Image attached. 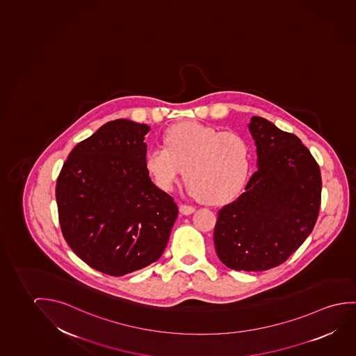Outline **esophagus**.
Wrapping results in <instances>:
<instances>
[{
  "instance_id": "obj_1",
  "label": "esophagus",
  "mask_w": 356,
  "mask_h": 356,
  "mask_svg": "<svg viewBox=\"0 0 356 356\" xmlns=\"http://www.w3.org/2000/svg\"><path fill=\"white\" fill-rule=\"evenodd\" d=\"M179 209H180V213L185 214V216H190L193 211H196L195 207L187 206V204H181V206L179 207Z\"/></svg>"
}]
</instances>
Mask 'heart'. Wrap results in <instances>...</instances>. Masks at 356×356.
I'll return each mask as SVG.
<instances>
[{"mask_svg": "<svg viewBox=\"0 0 356 356\" xmlns=\"http://www.w3.org/2000/svg\"><path fill=\"white\" fill-rule=\"evenodd\" d=\"M145 166L161 190L170 191L185 171L191 196L211 204L232 201L251 166V145L243 134L198 122L165 131L164 145L147 150Z\"/></svg>", "mask_w": 356, "mask_h": 356, "instance_id": "1", "label": "heart"}]
</instances>
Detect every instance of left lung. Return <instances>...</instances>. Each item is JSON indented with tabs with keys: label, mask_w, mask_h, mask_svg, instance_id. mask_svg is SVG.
<instances>
[{
	"label": "left lung",
	"mask_w": 356,
	"mask_h": 356,
	"mask_svg": "<svg viewBox=\"0 0 356 356\" xmlns=\"http://www.w3.org/2000/svg\"><path fill=\"white\" fill-rule=\"evenodd\" d=\"M248 129L258 170L243 195L218 213L214 245L229 268L261 272L285 262L314 230L322 179L317 161L295 134L258 116Z\"/></svg>",
	"instance_id": "left-lung-1"
}]
</instances>
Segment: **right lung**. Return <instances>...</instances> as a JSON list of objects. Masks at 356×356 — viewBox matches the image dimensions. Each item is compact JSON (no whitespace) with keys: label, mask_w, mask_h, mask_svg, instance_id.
<instances>
[{"label":"right lung","mask_w":356,"mask_h":356,"mask_svg":"<svg viewBox=\"0 0 356 356\" xmlns=\"http://www.w3.org/2000/svg\"><path fill=\"white\" fill-rule=\"evenodd\" d=\"M149 126L126 119L79 142L57 177L62 235L92 268L121 277L159 259L179 209L145 166Z\"/></svg>","instance_id":"right-lung-1"}]
</instances>
